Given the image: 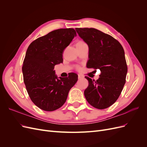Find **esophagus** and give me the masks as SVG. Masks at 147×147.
Masks as SVG:
<instances>
[{"label":"esophagus","instance_id":"34e87169","mask_svg":"<svg viewBox=\"0 0 147 147\" xmlns=\"http://www.w3.org/2000/svg\"><path fill=\"white\" fill-rule=\"evenodd\" d=\"M78 79H80V78H82L84 77L81 74H78Z\"/></svg>","mask_w":147,"mask_h":147}]
</instances>
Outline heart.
I'll list each match as a JSON object with an SVG mask.
<instances>
[{
	"label": "heart",
	"mask_w": 147,
	"mask_h": 147,
	"mask_svg": "<svg viewBox=\"0 0 147 147\" xmlns=\"http://www.w3.org/2000/svg\"><path fill=\"white\" fill-rule=\"evenodd\" d=\"M78 43H83V42H82V41H80V42H78Z\"/></svg>",
	"instance_id": "1"
}]
</instances>
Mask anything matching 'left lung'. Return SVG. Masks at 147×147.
I'll use <instances>...</instances> for the list:
<instances>
[{
	"label": "left lung",
	"instance_id": "left-lung-1",
	"mask_svg": "<svg viewBox=\"0 0 147 147\" xmlns=\"http://www.w3.org/2000/svg\"><path fill=\"white\" fill-rule=\"evenodd\" d=\"M75 30L89 47L86 67L101 72L96 81L85 77L89 84L84 96L94 107L108 108L117 101L126 83L127 67L124 49L116 39L96 29Z\"/></svg>",
	"mask_w": 147,
	"mask_h": 147
}]
</instances>
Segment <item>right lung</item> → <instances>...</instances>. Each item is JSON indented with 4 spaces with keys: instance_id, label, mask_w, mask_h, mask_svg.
Returning a JSON list of instances; mask_svg holds the SVG:
<instances>
[{
    "instance_id": "1",
    "label": "right lung",
    "mask_w": 147,
    "mask_h": 147,
    "mask_svg": "<svg viewBox=\"0 0 147 147\" xmlns=\"http://www.w3.org/2000/svg\"><path fill=\"white\" fill-rule=\"evenodd\" d=\"M74 29H59L35 40L29 46L23 61V80L30 98L40 109L51 112L65 102L78 75L70 73L59 78L55 66L63 62L64 49L76 36Z\"/></svg>"
}]
</instances>
